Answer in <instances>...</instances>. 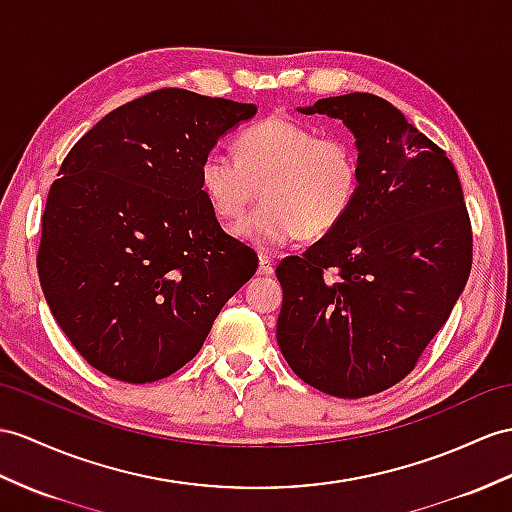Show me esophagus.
<instances>
[{"label": "esophagus", "mask_w": 512, "mask_h": 512, "mask_svg": "<svg viewBox=\"0 0 512 512\" xmlns=\"http://www.w3.org/2000/svg\"><path fill=\"white\" fill-rule=\"evenodd\" d=\"M258 273H263V276L273 273V256L271 254H267V252L258 254Z\"/></svg>", "instance_id": "34e87169"}]
</instances>
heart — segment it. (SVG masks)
Returning a JSON list of instances; mask_svg holds the SVG:
<instances>
[{"label": "heart", "instance_id": "1", "mask_svg": "<svg viewBox=\"0 0 512 512\" xmlns=\"http://www.w3.org/2000/svg\"><path fill=\"white\" fill-rule=\"evenodd\" d=\"M260 184L263 206L236 226L241 239L273 249L302 234L326 236L358 197V149L343 136L269 117L236 136V158L208 152L199 162V186L221 219L241 217Z\"/></svg>", "mask_w": 512, "mask_h": 512}]
</instances>
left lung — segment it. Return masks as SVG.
<instances>
[{"mask_svg": "<svg viewBox=\"0 0 512 512\" xmlns=\"http://www.w3.org/2000/svg\"><path fill=\"white\" fill-rule=\"evenodd\" d=\"M341 119L360 156L339 228L276 269L278 345L315 389L358 400L397 384L443 328L471 271V223L452 160L386 99L299 108Z\"/></svg>", "mask_w": 512, "mask_h": 512, "instance_id": "obj_1", "label": "left lung"}]
</instances>
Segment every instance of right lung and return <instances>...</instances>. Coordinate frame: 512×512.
<instances>
[{
  "mask_svg": "<svg viewBox=\"0 0 512 512\" xmlns=\"http://www.w3.org/2000/svg\"><path fill=\"white\" fill-rule=\"evenodd\" d=\"M254 115L160 89L108 112L62 160L36 267L58 326L97 371L130 384L176 373L256 273V252L223 232L199 186L202 158Z\"/></svg>",
  "mask_w": 512,
  "mask_h": 512,
  "instance_id": "right-lung-1",
  "label": "right lung"
}]
</instances>
